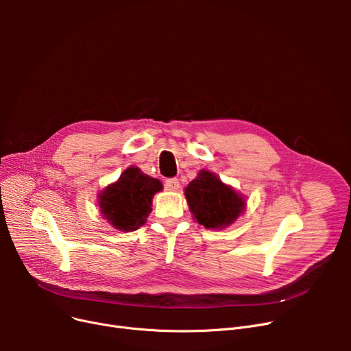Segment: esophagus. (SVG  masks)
<instances>
[{"instance_id": "34e87169", "label": "esophagus", "mask_w": 351, "mask_h": 351, "mask_svg": "<svg viewBox=\"0 0 351 351\" xmlns=\"http://www.w3.org/2000/svg\"><path fill=\"white\" fill-rule=\"evenodd\" d=\"M165 186L169 191H178L179 189V180L176 178H171L165 180Z\"/></svg>"}]
</instances>
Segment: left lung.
<instances>
[{
    "label": "left lung",
    "mask_w": 351,
    "mask_h": 351,
    "mask_svg": "<svg viewBox=\"0 0 351 351\" xmlns=\"http://www.w3.org/2000/svg\"><path fill=\"white\" fill-rule=\"evenodd\" d=\"M189 210L197 223L206 229H223L245 210L246 202L216 173L202 169L185 189Z\"/></svg>",
    "instance_id": "1"
}]
</instances>
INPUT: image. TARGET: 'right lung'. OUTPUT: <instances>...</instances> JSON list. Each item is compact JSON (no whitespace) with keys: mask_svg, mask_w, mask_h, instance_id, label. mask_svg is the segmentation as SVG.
Here are the masks:
<instances>
[{"mask_svg":"<svg viewBox=\"0 0 351 351\" xmlns=\"http://www.w3.org/2000/svg\"><path fill=\"white\" fill-rule=\"evenodd\" d=\"M162 191V182L129 166L119 179L98 195L104 219L121 232H132L145 225L152 212V199Z\"/></svg>","mask_w":351,"mask_h":351,"instance_id":"obj_1","label":"right lung"}]
</instances>
